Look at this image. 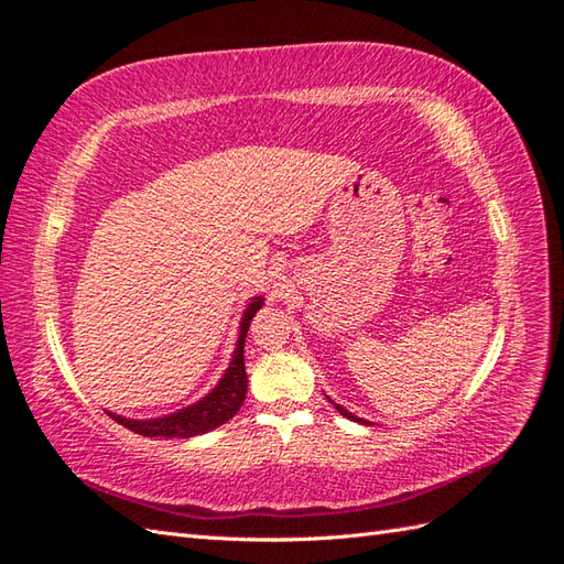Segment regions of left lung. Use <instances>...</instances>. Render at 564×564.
I'll use <instances>...</instances> for the list:
<instances>
[{
	"label": "left lung",
	"instance_id": "left-lung-1",
	"mask_svg": "<svg viewBox=\"0 0 564 564\" xmlns=\"http://www.w3.org/2000/svg\"><path fill=\"white\" fill-rule=\"evenodd\" d=\"M336 406V411L340 413V416H346V419H350V421H360V423H367V421H362V419H358V416H352V413L348 411V409H343V406H338V404H333Z\"/></svg>",
	"mask_w": 564,
	"mask_h": 564
}]
</instances>
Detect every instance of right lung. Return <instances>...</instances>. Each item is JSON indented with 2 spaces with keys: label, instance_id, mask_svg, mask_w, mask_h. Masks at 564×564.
<instances>
[{
  "label": "right lung",
  "instance_id": "obj_1",
  "mask_svg": "<svg viewBox=\"0 0 564 564\" xmlns=\"http://www.w3.org/2000/svg\"><path fill=\"white\" fill-rule=\"evenodd\" d=\"M260 306H262V296H252L248 308L243 312V321H240V333H238L231 365H228V370L224 372L221 382H218L204 399H199L197 404L180 409L175 413H170V416L151 419V421L123 419V416H117V413L107 411L109 416L117 423H121L123 429H129L138 435H145V438H155V435H163V438H192V435H202L224 426L228 419L236 416V411L243 406L246 401L248 375H246L243 346H246L250 321Z\"/></svg>",
  "mask_w": 564,
  "mask_h": 564
}]
</instances>
